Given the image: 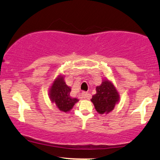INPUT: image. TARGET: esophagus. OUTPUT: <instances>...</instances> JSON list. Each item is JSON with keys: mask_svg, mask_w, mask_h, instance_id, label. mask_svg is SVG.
<instances>
[{"mask_svg": "<svg viewBox=\"0 0 160 160\" xmlns=\"http://www.w3.org/2000/svg\"><path fill=\"white\" fill-rule=\"evenodd\" d=\"M81 96H82V98H84V99H86V98L88 99V98H91V95H90L89 93H88V92H82Z\"/></svg>", "mask_w": 160, "mask_h": 160, "instance_id": "34e87169", "label": "esophagus"}]
</instances>
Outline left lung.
<instances>
[{"label": "left lung", "instance_id": "8db88e82", "mask_svg": "<svg viewBox=\"0 0 160 160\" xmlns=\"http://www.w3.org/2000/svg\"><path fill=\"white\" fill-rule=\"evenodd\" d=\"M119 94L115 86L108 80H103L101 85L96 87V94L92 96L91 101L96 111L100 114H107L114 109L119 101Z\"/></svg>", "mask_w": 160, "mask_h": 160}]
</instances>
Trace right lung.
I'll list each match as a JSON object with an SVG mask.
<instances>
[{
  "label": "right lung",
  "instance_id": "add662e5",
  "mask_svg": "<svg viewBox=\"0 0 160 160\" xmlns=\"http://www.w3.org/2000/svg\"><path fill=\"white\" fill-rule=\"evenodd\" d=\"M71 87L65 83L63 75H59L50 88L49 96L51 102L64 112L70 111L79 101L78 98L71 97Z\"/></svg>",
  "mask_w": 160,
  "mask_h": 160
}]
</instances>
